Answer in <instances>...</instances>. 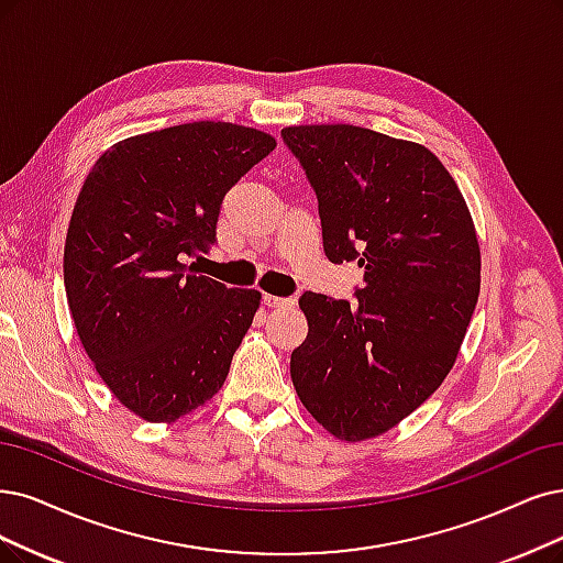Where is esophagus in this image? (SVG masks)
<instances>
[{"label": "esophagus", "mask_w": 563, "mask_h": 563, "mask_svg": "<svg viewBox=\"0 0 563 563\" xmlns=\"http://www.w3.org/2000/svg\"><path fill=\"white\" fill-rule=\"evenodd\" d=\"M264 303L268 308H292L297 303L295 297H274V295H264Z\"/></svg>", "instance_id": "obj_1"}]
</instances>
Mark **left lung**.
Wrapping results in <instances>:
<instances>
[{"label":"left lung","mask_w":563,"mask_h":563,"mask_svg":"<svg viewBox=\"0 0 563 563\" xmlns=\"http://www.w3.org/2000/svg\"><path fill=\"white\" fill-rule=\"evenodd\" d=\"M318 197L329 262L364 268L357 301L303 292L308 336L289 373L341 441L380 435L441 387L481 292V247L460 187L424 145L355 124L280 132Z\"/></svg>","instance_id":"8db88e82"}]
</instances>
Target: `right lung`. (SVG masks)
<instances>
[{
	"label": "right lung",
	"instance_id": "obj_1",
	"mask_svg": "<svg viewBox=\"0 0 563 563\" xmlns=\"http://www.w3.org/2000/svg\"><path fill=\"white\" fill-rule=\"evenodd\" d=\"M276 148L232 122L124 139L76 199L65 243L67 301L82 347L115 399L176 422L222 387L262 295L197 276L224 195Z\"/></svg>",
	"mask_w": 563,
	"mask_h": 563
}]
</instances>
